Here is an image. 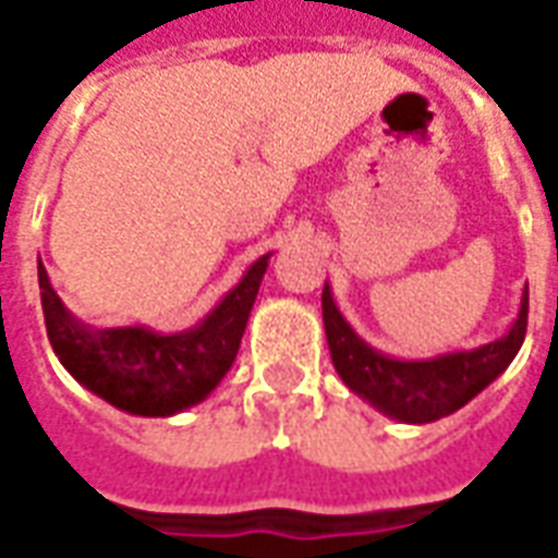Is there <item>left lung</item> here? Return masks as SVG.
Masks as SVG:
<instances>
[{"mask_svg":"<svg viewBox=\"0 0 558 558\" xmlns=\"http://www.w3.org/2000/svg\"><path fill=\"white\" fill-rule=\"evenodd\" d=\"M529 287L520 299V311L502 338L484 347L445 352L436 359H391L362 340L343 319L331 299V287H323V323L328 350L340 379L367 400L374 410L403 424H430L451 415L481 395L502 374L526 338Z\"/></svg>","mask_w":558,"mask_h":558,"instance_id":"1","label":"left lung"}]
</instances>
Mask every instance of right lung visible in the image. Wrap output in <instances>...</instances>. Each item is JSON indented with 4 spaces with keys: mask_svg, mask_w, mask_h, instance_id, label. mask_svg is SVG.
Masks as SVG:
<instances>
[{
    "mask_svg": "<svg viewBox=\"0 0 558 558\" xmlns=\"http://www.w3.org/2000/svg\"><path fill=\"white\" fill-rule=\"evenodd\" d=\"M259 256L194 328L160 335L146 326L92 328L56 295L38 263L44 323L59 362L80 386L131 415L163 418L206 400L239 355L244 326L268 268Z\"/></svg>",
    "mask_w": 558,
    "mask_h": 558,
    "instance_id": "1",
    "label": "right lung"
}]
</instances>
